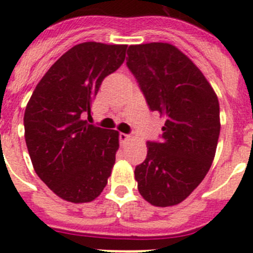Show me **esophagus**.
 Instances as JSON below:
<instances>
[{"instance_id": "34e87169", "label": "esophagus", "mask_w": 253, "mask_h": 253, "mask_svg": "<svg viewBox=\"0 0 253 253\" xmlns=\"http://www.w3.org/2000/svg\"><path fill=\"white\" fill-rule=\"evenodd\" d=\"M129 140V134H126V133H120V141H121V143H126L127 141Z\"/></svg>"}]
</instances>
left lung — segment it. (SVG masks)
<instances>
[{
	"label": "left lung",
	"instance_id": "left-lung-1",
	"mask_svg": "<svg viewBox=\"0 0 253 253\" xmlns=\"http://www.w3.org/2000/svg\"><path fill=\"white\" fill-rule=\"evenodd\" d=\"M127 56L150 110L166 120L161 141L147 142L134 178L146 201L173 206L191 195L211 167L221 128L218 98L204 73L172 44H132Z\"/></svg>",
	"mask_w": 253,
	"mask_h": 253
}]
</instances>
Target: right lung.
<instances>
[{"instance_id":"obj_1","label":"right lung","mask_w":253,"mask_h":253,"mask_svg":"<svg viewBox=\"0 0 253 253\" xmlns=\"http://www.w3.org/2000/svg\"><path fill=\"white\" fill-rule=\"evenodd\" d=\"M126 44L84 42L63 53L26 106L25 140L37 176L58 197L91 202L107 185L119 132L87 124L103 79L126 57Z\"/></svg>"}]
</instances>
